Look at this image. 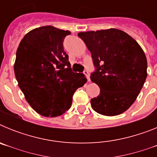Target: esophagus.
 <instances>
[{
    "label": "esophagus",
    "mask_w": 157,
    "mask_h": 157,
    "mask_svg": "<svg viewBox=\"0 0 157 157\" xmlns=\"http://www.w3.org/2000/svg\"><path fill=\"white\" fill-rule=\"evenodd\" d=\"M84 74H85L86 76V78L87 80H88V82L90 81V74H89L88 71H84Z\"/></svg>",
    "instance_id": "1"
}]
</instances>
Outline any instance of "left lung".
<instances>
[{"label": "left lung", "instance_id": "left-lung-1", "mask_svg": "<svg viewBox=\"0 0 157 157\" xmlns=\"http://www.w3.org/2000/svg\"><path fill=\"white\" fill-rule=\"evenodd\" d=\"M92 55L95 71L90 79L100 94L90 100L93 109L104 116L120 115L138 98L147 77V59L138 43L123 30L111 28L80 32Z\"/></svg>", "mask_w": 157, "mask_h": 157}]
</instances>
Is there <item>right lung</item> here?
<instances>
[{
    "label": "right lung",
    "instance_id": "add662e5",
    "mask_svg": "<svg viewBox=\"0 0 157 157\" xmlns=\"http://www.w3.org/2000/svg\"><path fill=\"white\" fill-rule=\"evenodd\" d=\"M69 30L45 26L23 37L16 51L14 71L25 98L45 117L61 116L71 108L72 96L87 82L71 68L63 41Z\"/></svg>",
    "mask_w": 157,
    "mask_h": 157
}]
</instances>
